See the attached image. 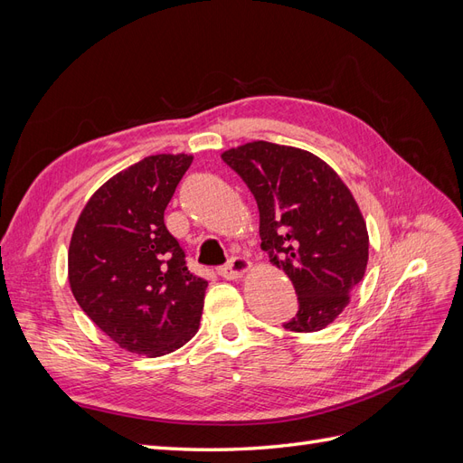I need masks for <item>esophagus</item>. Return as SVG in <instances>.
<instances>
[{
    "instance_id": "1",
    "label": "esophagus",
    "mask_w": 463,
    "mask_h": 463,
    "mask_svg": "<svg viewBox=\"0 0 463 463\" xmlns=\"http://www.w3.org/2000/svg\"><path fill=\"white\" fill-rule=\"evenodd\" d=\"M250 270V260L245 257H233L226 266L218 269V274L226 279H237Z\"/></svg>"
}]
</instances>
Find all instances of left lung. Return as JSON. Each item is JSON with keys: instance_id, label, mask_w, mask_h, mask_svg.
Here are the masks:
<instances>
[{"instance_id": "1", "label": "left lung", "mask_w": 463, "mask_h": 463, "mask_svg": "<svg viewBox=\"0 0 463 463\" xmlns=\"http://www.w3.org/2000/svg\"><path fill=\"white\" fill-rule=\"evenodd\" d=\"M259 204L260 247L284 270L299 311L284 328L317 332L338 318L365 276L369 233L352 191L315 154L253 141L222 154Z\"/></svg>"}]
</instances>
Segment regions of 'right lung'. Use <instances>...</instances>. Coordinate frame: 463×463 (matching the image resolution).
Returning a JSON list of instances; mask_svg holds the SVG:
<instances>
[{"mask_svg":"<svg viewBox=\"0 0 463 463\" xmlns=\"http://www.w3.org/2000/svg\"><path fill=\"white\" fill-rule=\"evenodd\" d=\"M191 162L189 154L143 158L108 179L75 223L69 286L94 325L131 354H172L201 325L208 282L189 272L164 223Z\"/></svg>","mask_w":463,"mask_h":463,"instance_id":"obj_1","label":"right lung"}]
</instances>
